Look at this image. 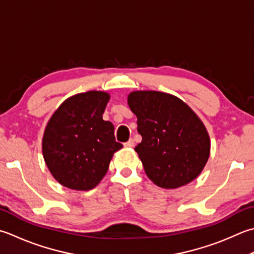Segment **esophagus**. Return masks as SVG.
<instances>
[{
    "instance_id": "obj_1",
    "label": "esophagus",
    "mask_w": 254,
    "mask_h": 254,
    "mask_svg": "<svg viewBox=\"0 0 254 254\" xmlns=\"http://www.w3.org/2000/svg\"><path fill=\"white\" fill-rule=\"evenodd\" d=\"M124 146L126 147H133L134 146V140L133 138H130L127 142L124 143Z\"/></svg>"
}]
</instances>
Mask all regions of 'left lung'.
Masks as SVG:
<instances>
[{
    "label": "left lung",
    "mask_w": 254,
    "mask_h": 254,
    "mask_svg": "<svg viewBox=\"0 0 254 254\" xmlns=\"http://www.w3.org/2000/svg\"><path fill=\"white\" fill-rule=\"evenodd\" d=\"M127 102L137 118L142 142L135 151L148 178L166 190L195 180L209 157L210 141L191 109L158 91L131 92Z\"/></svg>",
    "instance_id": "1"
}]
</instances>
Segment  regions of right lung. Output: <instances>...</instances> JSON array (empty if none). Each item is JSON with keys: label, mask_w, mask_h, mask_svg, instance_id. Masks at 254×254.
<instances>
[{"label": "right lung", "mask_w": 254, "mask_h": 254, "mask_svg": "<svg viewBox=\"0 0 254 254\" xmlns=\"http://www.w3.org/2000/svg\"><path fill=\"white\" fill-rule=\"evenodd\" d=\"M109 94L88 91L67 99L49 120L43 138L48 170L63 186L76 190L96 187L113 154L122 148L114 127L102 114Z\"/></svg>", "instance_id": "obj_1"}]
</instances>
